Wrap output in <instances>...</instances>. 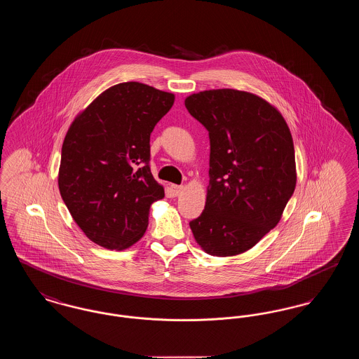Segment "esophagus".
Listing matches in <instances>:
<instances>
[{
    "label": "esophagus",
    "mask_w": 359,
    "mask_h": 359,
    "mask_svg": "<svg viewBox=\"0 0 359 359\" xmlns=\"http://www.w3.org/2000/svg\"><path fill=\"white\" fill-rule=\"evenodd\" d=\"M172 196H179L183 192V186H176L172 184L171 186Z\"/></svg>",
    "instance_id": "obj_1"
}]
</instances>
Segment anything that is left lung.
I'll list each match as a JSON object with an SVG mask.
<instances>
[{
	"mask_svg": "<svg viewBox=\"0 0 359 359\" xmlns=\"http://www.w3.org/2000/svg\"><path fill=\"white\" fill-rule=\"evenodd\" d=\"M184 103L210 137L205 210L189 227L205 253L241 255L278 223L296 187L290 128L272 104L246 91L207 90Z\"/></svg>",
	"mask_w": 359,
	"mask_h": 359,
	"instance_id": "left-lung-1",
	"label": "left lung"
}]
</instances>
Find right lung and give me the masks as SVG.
Instances as JSON below:
<instances>
[{
	"label": "right lung",
	"mask_w": 359,
	"mask_h": 359,
	"mask_svg": "<svg viewBox=\"0 0 359 359\" xmlns=\"http://www.w3.org/2000/svg\"><path fill=\"white\" fill-rule=\"evenodd\" d=\"M175 102L171 93L126 82L79 114L65 138L59 189L74 221L97 245L122 250L141 238L164 188L151 172V133Z\"/></svg>",
	"instance_id": "add662e5"
}]
</instances>
